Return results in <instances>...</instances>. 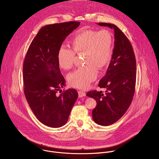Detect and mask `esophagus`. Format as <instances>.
Listing matches in <instances>:
<instances>
[{
	"label": "esophagus",
	"instance_id": "34e87169",
	"mask_svg": "<svg viewBox=\"0 0 159 159\" xmlns=\"http://www.w3.org/2000/svg\"><path fill=\"white\" fill-rule=\"evenodd\" d=\"M78 94H79V98L84 97V96H85V95H86L85 93H84V92H83V91H81V90H80V91L78 92Z\"/></svg>",
	"mask_w": 159,
	"mask_h": 159
}]
</instances>
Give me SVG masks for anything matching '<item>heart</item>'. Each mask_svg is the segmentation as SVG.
I'll return each instance as SVG.
<instances>
[{"instance_id": "1", "label": "heart", "mask_w": 159, "mask_h": 159, "mask_svg": "<svg viewBox=\"0 0 159 159\" xmlns=\"http://www.w3.org/2000/svg\"><path fill=\"white\" fill-rule=\"evenodd\" d=\"M113 38L106 30H83L77 33L72 40V49L63 45L58 48L57 61L63 70L72 67L75 53L84 54V66L79 68L67 77L70 85L85 89L98 76V69L101 70L110 62L112 53Z\"/></svg>"}]
</instances>
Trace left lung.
<instances>
[{"label":"left lung","instance_id":"8db88e82","mask_svg":"<svg viewBox=\"0 0 159 159\" xmlns=\"http://www.w3.org/2000/svg\"><path fill=\"white\" fill-rule=\"evenodd\" d=\"M97 24L114 30L115 47L106 75L98 85L106 89V93L92 90L86 96L94 98L97 102L93 110V120L99 125L108 126L119 120L131 103L134 93L137 63L129 41L116 25L106 22Z\"/></svg>","mask_w":159,"mask_h":159}]
</instances>
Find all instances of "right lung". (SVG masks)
Masks as SVG:
<instances>
[{
  "label": "right lung",
  "instance_id": "add662e5",
  "mask_svg": "<svg viewBox=\"0 0 159 159\" xmlns=\"http://www.w3.org/2000/svg\"><path fill=\"white\" fill-rule=\"evenodd\" d=\"M79 25V22L70 21L43 26L32 41L24 61L26 99L37 119L49 127L60 128L66 123L78 98L74 89L57 94L65 85L57 52L67 36Z\"/></svg>",
  "mask_w": 159,
  "mask_h": 159
}]
</instances>
